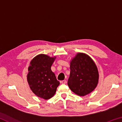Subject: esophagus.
<instances>
[{
    "label": "esophagus",
    "mask_w": 122,
    "mask_h": 122,
    "mask_svg": "<svg viewBox=\"0 0 122 122\" xmlns=\"http://www.w3.org/2000/svg\"><path fill=\"white\" fill-rule=\"evenodd\" d=\"M60 83L62 84H66V83H67V81H66V80H62V81H60Z\"/></svg>",
    "instance_id": "1"
}]
</instances>
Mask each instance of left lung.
I'll use <instances>...</instances> for the list:
<instances>
[{
    "mask_svg": "<svg viewBox=\"0 0 122 122\" xmlns=\"http://www.w3.org/2000/svg\"><path fill=\"white\" fill-rule=\"evenodd\" d=\"M70 69L68 85L74 93L83 96L96 87L98 72L95 63L88 55L77 54L71 62Z\"/></svg>",
    "mask_w": 122,
    "mask_h": 122,
    "instance_id": "8db88e82",
    "label": "left lung"
}]
</instances>
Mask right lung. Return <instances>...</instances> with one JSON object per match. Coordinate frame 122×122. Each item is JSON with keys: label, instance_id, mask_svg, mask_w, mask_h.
I'll return each mask as SVG.
<instances>
[{"label": "right lung", "instance_id": "add662e5", "mask_svg": "<svg viewBox=\"0 0 122 122\" xmlns=\"http://www.w3.org/2000/svg\"><path fill=\"white\" fill-rule=\"evenodd\" d=\"M55 59L45 54L38 55L32 60L28 67L27 78L30 89L37 96L45 100L54 96L60 84L51 70Z\"/></svg>", "mask_w": 122, "mask_h": 122}]
</instances>
